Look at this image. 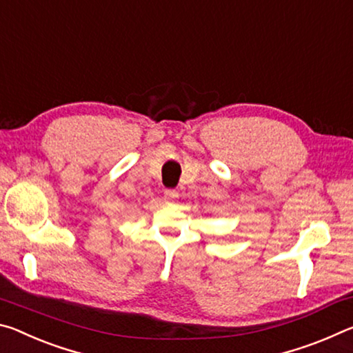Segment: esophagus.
<instances>
[{
  "label": "esophagus",
  "mask_w": 353,
  "mask_h": 353,
  "mask_svg": "<svg viewBox=\"0 0 353 353\" xmlns=\"http://www.w3.org/2000/svg\"><path fill=\"white\" fill-rule=\"evenodd\" d=\"M178 199V192L173 189H165L164 190V200L167 203H172V201H175Z\"/></svg>",
  "instance_id": "esophagus-1"
}]
</instances>
